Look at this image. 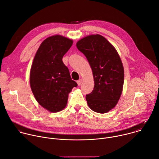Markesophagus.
Returning a JSON list of instances; mask_svg holds the SVG:
<instances>
[{"instance_id": "34e87169", "label": "esophagus", "mask_w": 159, "mask_h": 159, "mask_svg": "<svg viewBox=\"0 0 159 159\" xmlns=\"http://www.w3.org/2000/svg\"><path fill=\"white\" fill-rule=\"evenodd\" d=\"M82 81H83L82 79H80L79 80H78V81H76V83H77V84H78V86H80L81 84V83H82Z\"/></svg>"}]
</instances>
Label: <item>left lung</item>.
<instances>
[{"label": "left lung", "mask_w": 159, "mask_h": 159, "mask_svg": "<svg viewBox=\"0 0 159 159\" xmlns=\"http://www.w3.org/2000/svg\"><path fill=\"white\" fill-rule=\"evenodd\" d=\"M91 68L94 86L86 99L93 111L104 114L117 104L122 92L124 70L114 47L101 35H90L76 43Z\"/></svg>", "instance_id": "left-lung-1"}]
</instances>
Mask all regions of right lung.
<instances>
[{
  "instance_id": "obj_1",
  "label": "right lung",
  "mask_w": 159,
  "mask_h": 159,
  "mask_svg": "<svg viewBox=\"0 0 159 159\" xmlns=\"http://www.w3.org/2000/svg\"><path fill=\"white\" fill-rule=\"evenodd\" d=\"M73 40L60 35L47 38L35 55L30 72V84L39 104L51 112L62 111L68 94L77 83L72 80L63 57Z\"/></svg>"
}]
</instances>
